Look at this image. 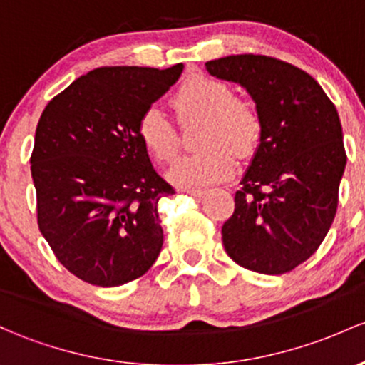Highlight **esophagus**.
Here are the masks:
<instances>
[{"label": "esophagus", "instance_id": "obj_1", "mask_svg": "<svg viewBox=\"0 0 365 365\" xmlns=\"http://www.w3.org/2000/svg\"><path fill=\"white\" fill-rule=\"evenodd\" d=\"M184 193L191 195V197H202L203 190H200V187H186V190H184Z\"/></svg>", "mask_w": 365, "mask_h": 365}]
</instances>
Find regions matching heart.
<instances>
[{
  "label": "heart",
  "instance_id": "obj_1",
  "mask_svg": "<svg viewBox=\"0 0 365 365\" xmlns=\"http://www.w3.org/2000/svg\"><path fill=\"white\" fill-rule=\"evenodd\" d=\"M178 120H202L198 146L202 150L175 160L167 178L175 186L195 187L228 179L235 170V152L247 158L259 146L262 116L247 97L233 96L228 83L215 78L187 80L172 97ZM137 135L153 158L170 162L178 153V135L156 106L144 109L137 121Z\"/></svg>",
  "mask_w": 365,
  "mask_h": 365
}]
</instances>
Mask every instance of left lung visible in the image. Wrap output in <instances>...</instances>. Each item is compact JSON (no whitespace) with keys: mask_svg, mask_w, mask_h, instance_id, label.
Wrapping results in <instances>:
<instances>
[{"mask_svg":"<svg viewBox=\"0 0 365 365\" xmlns=\"http://www.w3.org/2000/svg\"><path fill=\"white\" fill-rule=\"evenodd\" d=\"M205 69L245 87L262 116L259 148L221 230L226 254L250 272H292L315 254L338 209L346 165L338 111L308 73L280 58L244 53Z\"/></svg>","mask_w":365,"mask_h":365,"instance_id":"left-lung-1","label":"left lung"}]
</instances>
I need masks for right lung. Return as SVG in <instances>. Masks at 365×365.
<instances>
[{
  "label": "right lung",
  "instance_id": "1",
  "mask_svg": "<svg viewBox=\"0 0 365 365\" xmlns=\"http://www.w3.org/2000/svg\"><path fill=\"white\" fill-rule=\"evenodd\" d=\"M181 73L182 64L93 69L43 109L31 153L38 226L87 284H128L162 250L158 202L175 191L153 167L137 121Z\"/></svg>",
  "mask_w": 365,
  "mask_h": 365
}]
</instances>
